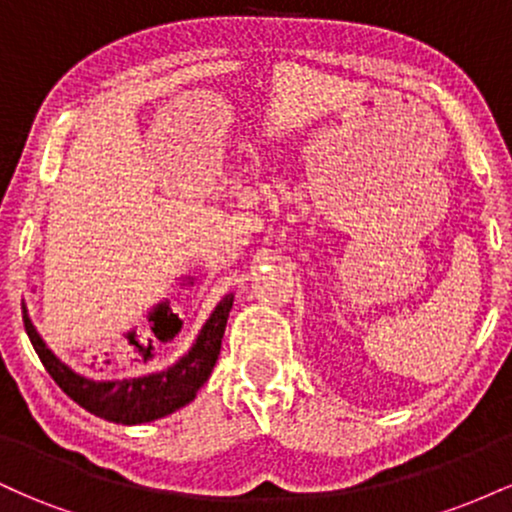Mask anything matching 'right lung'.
I'll use <instances>...</instances> for the list:
<instances>
[{
	"mask_svg": "<svg viewBox=\"0 0 512 512\" xmlns=\"http://www.w3.org/2000/svg\"><path fill=\"white\" fill-rule=\"evenodd\" d=\"M231 308L233 293H228L216 305L209 320L204 322L192 349L173 366L161 370V373L125 380H93L79 375L48 349L43 337L35 332L26 308H23V325H26L28 339H31L35 354L43 361L45 370L79 407L101 416L105 421H113V424L134 426L173 414L175 409L185 407L197 397L199 387L207 383L211 370L216 366Z\"/></svg>",
	"mask_w": 512,
	"mask_h": 512,
	"instance_id": "right-lung-1",
	"label": "right lung"
}]
</instances>
